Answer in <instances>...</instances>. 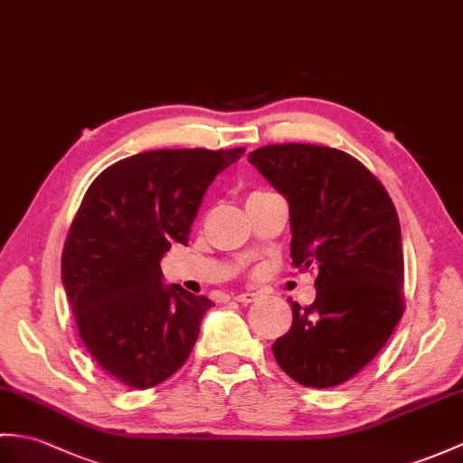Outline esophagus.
Instances as JSON below:
<instances>
[{"label":"esophagus","instance_id":"1","mask_svg":"<svg viewBox=\"0 0 463 463\" xmlns=\"http://www.w3.org/2000/svg\"><path fill=\"white\" fill-rule=\"evenodd\" d=\"M260 298H262L260 292H241V294L232 296V299H236V302H241V304H252V302H256V299H260Z\"/></svg>","mask_w":463,"mask_h":463}]
</instances>
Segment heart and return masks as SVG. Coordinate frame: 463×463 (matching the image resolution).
<instances>
[{
	"instance_id": "b5f03b06",
	"label": "heart",
	"mask_w": 463,
	"mask_h": 463,
	"mask_svg": "<svg viewBox=\"0 0 463 463\" xmlns=\"http://www.w3.org/2000/svg\"><path fill=\"white\" fill-rule=\"evenodd\" d=\"M254 193H258V191H254Z\"/></svg>"
}]
</instances>
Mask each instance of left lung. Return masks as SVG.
I'll list each match as a JSON object with an SVG mask.
<instances>
[{
    "label": "left lung",
    "mask_w": 463,
    "mask_h": 463,
    "mask_svg": "<svg viewBox=\"0 0 463 463\" xmlns=\"http://www.w3.org/2000/svg\"><path fill=\"white\" fill-rule=\"evenodd\" d=\"M249 161L289 203L292 266L316 272V302H292L274 357L299 384L337 386L377 357L404 314L399 214L383 183L341 149L274 144Z\"/></svg>",
    "instance_id": "obj_1"
}]
</instances>
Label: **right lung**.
I'll return each instance as SVG.
<instances>
[{"label": "right lung", "mask_w": 463, "mask_h": 463, "mask_svg": "<svg viewBox=\"0 0 463 463\" xmlns=\"http://www.w3.org/2000/svg\"><path fill=\"white\" fill-rule=\"evenodd\" d=\"M234 149H154L116 161L84 193L62 249V284L90 357L118 383L152 389L183 367L214 306L161 284L159 260L187 244L203 195Z\"/></svg>", "instance_id": "1"}]
</instances>
